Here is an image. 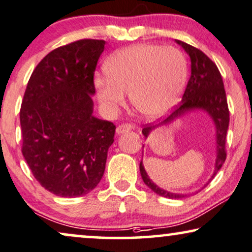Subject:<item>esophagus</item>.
<instances>
[{
    "label": "esophagus",
    "mask_w": 252,
    "mask_h": 252,
    "mask_svg": "<svg viewBox=\"0 0 252 252\" xmlns=\"http://www.w3.org/2000/svg\"><path fill=\"white\" fill-rule=\"evenodd\" d=\"M131 130H132L131 124L124 123V124H121V126H117V128H116V133H117V135H122V133L131 131Z\"/></svg>",
    "instance_id": "esophagus-1"
}]
</instances>
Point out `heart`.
<instances>
[{
	"instance_id": "1",
	"label": "heart",
	"mask_w": 252,
	"mask_h": 252,
	"mask_svg": "<svg viewBox=\"0 0 252 252\" xmlns=\"http://www.w3.org/2000/svg\"><path fill=\"white\" fill-rule=\"evenodd\" d=\"M107 76L94 78L96 95L103 106L115 112L126 103L143 115L158 119L179 103L188 78V62L181 50L154 43H138L117 50L107 60Z\"/></svg>"
}]
</instances>
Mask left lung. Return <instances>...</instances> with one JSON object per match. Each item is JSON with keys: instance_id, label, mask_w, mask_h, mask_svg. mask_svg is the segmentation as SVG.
<instances>
[{"instance_id": "obj_1", "label": "left lung", "mask_w": 252, "mask_h": 252, "mask_svg": "<svg viewBox=\"0 0 252 252\" xmlns=\"http://www.w3.org/2000/svg\"><path fill=\"white\" fill-rule=\"evenodd\" d=\"M175 41L190 56L191 76L189 82H188L187 89L177 108L161 123L156 124V126H151V124L146 126L142 130V133L145 138H147L154 129L159 128L161 126L170 124L176 119H180L188 113L196 112V110H203V112L207 113V115L212 119L214 126H216L217 143L214 172L209 182L205 184L207 186L213 177L217 175V173L219 172V169L224 163V160H226V149L224 147H226V136L228 126H229V110H228L226 92H224L223 82L219 70L205 54L202 50L194 48V47L180 41V40H175ZM139 170L144 183L159 196L170 199H181L187 197V194L184 193L170 192V191L158 187L147 175L146 170L144 168L143 160L139 163Z\"/></svg>"}]
</instances>
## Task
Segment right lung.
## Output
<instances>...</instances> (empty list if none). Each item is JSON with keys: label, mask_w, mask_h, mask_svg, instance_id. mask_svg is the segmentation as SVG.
<instances>
[{"label": "right lung", "mask_w": 252, "mask_h": 252, "mask_svg": "<svg viewBox=\"0 0 252 252\" xmlns=\"http://www.w3.org/2000/svg\"><path fill=\"white\" fill-rule=\"evenodd\" d=\"M103 40L83 39L47 54L33 70L21 108L22 153L35 180L60 197L98 186L116 126L93 115Z\"/></svg>", "instance_id": "obj_1"}]
</instances>
